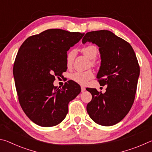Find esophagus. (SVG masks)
Masks as SVG:
<instances>
[{
    "label": "esophagus",
    "instance_id": "1",
    "mask_svg": "<svg viewBox=\"0 0 152 152\" xmlns=\"http://www.w3.org/2000/svg\"><path fill=\"white\" fill-rule=\"evenodd\" d=\"M86 90V88L84 86H81V91L84 92Z\"/></svg>",
    "mask_w": 152,
    "mask_h": 152
}]
</instances>
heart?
Listing matches in <instances>:
<instances>
[{
  "instance_id": "obj_1",
  "label": "heart",
  "mask_w": 152,
  "mask_h": 152,
  "mask_svg": "<svg viewBox=\"0 0 152 152\" xmlns=\"http://www.w3.org/2000/svg\"><path fill=\"white\" fill-rule=\"evenodd\" d=\"M82 52L87 58L92 60V64H94L95 61L94 59L96 58L98 54V49L95 45H87L82 49ZM76 56V51L71 50L69 51L66 55V65L70 67L73 64ZM94 74L92 71L88 70L85 72H76L72 74L70 78L74 82L80 84H86L88 80L93 78Z\"/></svg>"
}]
</instances>
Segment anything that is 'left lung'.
Wrapping results in <instances>:
<instances>
[{
	"mask_svg": "<svg viewBox=\"0 0 152 152\" xmlns=\"http://www.w3.org/2000/svg\"><path fill=\"white\" fill-rule=\"evenodd\" d=\"M92 42L99 48L101 63L96 78L100 85H107L102 93L96 88H86L92 94L87 104L90 117L102 126L120 122L129 111L137 90L140 66L129 43L108 30L86 33L82 43Z\"/></svg>",
	"mask_w": 152,
	"mask_h": 152,
	"instance_id": "obj_1",
	"label": "left lung"
}]
</instances>
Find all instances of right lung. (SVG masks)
<instances>
[{
	"mask_svg": "<svg viewBox=\"0 0 152 152\" xmlns=\"http://www.w3.org/2000/svg\"><path fill=\"white\" fill-rule=\"evenodd\" d=\"M84 33L51 29L28 37L15 58L13 76L20 107L39 126L53 127L65 119L68 103L80 86L69 80L61 88L53 86L55 76L67 70V51Z\"/></svg>",
	"mask_w": 152,
	"mask_h": 152,
	"instance_id": "1",
	"label": "right lung"
}]
</instances>
